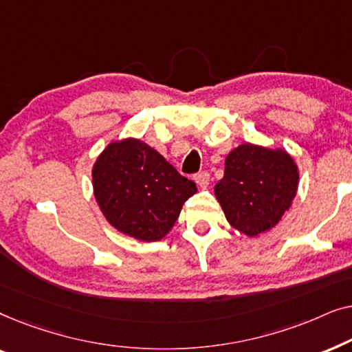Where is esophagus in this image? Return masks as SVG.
<instances>
[{
  "label": "esophagus",
  "mask_w": 352,
  "mask_h": 352,
  "mask_svg": "<svg viewBox=\"0 0 352 352\" xmlns=\"http://www.w3.org/2000/svg\"><path fill=\"white\" fill-rule=\"evenodd\" d=\"M194 179L200 187H206L210 184V173L208 171H200L194 176Z\"/></svg>",
  "instance_id": "obj_1"
}]
</instances>
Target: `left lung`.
Masks as SVG:
<instances>
[{"instance_id": "1", "label": "left lung", "mask_w": 352, "mask_h": 352, "mask_svg": "<svg viewBox=\"0 0 352 352\" xmlns=\"http://www.w3.org/2000/svg\"><path fill=\"white\" fill-rule=\"evenodd\" d=\"M298 166L285 151L242 144L226 158L214 195L232 228L248 237L274 228L290 208L298 189Z\"/></svg>"}]
</instances>
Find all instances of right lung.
I'll return each mask as SVG.
<instances>
[{"label": "right lung", "mask_w": 352, "mask_h": 352, "mask_svg": "<svg viewBox=\"0 0 352 352\" xmlns=\"http://www.w3.org/2000/svg\"><path fill=\"white\" fill-rule=\"evenodd\" d=\"M93 186L109 223L144 242L165 237L197 192L194 181L139 139L109 144L94 163Z\"/></svg>", "instance_id": "right-lung-1"}]
</instances>
